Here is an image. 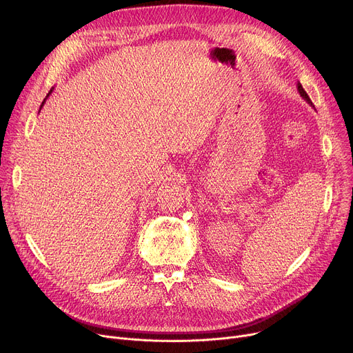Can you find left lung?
<instances>
[{
	"label": "left lung",
	"mask_w": 353,
	"mask_h": 353,
	"mask_svg": "<svg viewBox=\"0 0 353 353\" xmlns=\"http://www.w3.org/2000/svg\"><path fill=\"white\" fill-rule=\"evenodd\" d=\"M297 90H299V92H300V95H301V97L310 104V105H312V101L310 100V97H308V94L305 92V90L303 88V85H301V83H297Z\"/></svg>",
	"instance_id": "left-lung-1"
}]
</instances>
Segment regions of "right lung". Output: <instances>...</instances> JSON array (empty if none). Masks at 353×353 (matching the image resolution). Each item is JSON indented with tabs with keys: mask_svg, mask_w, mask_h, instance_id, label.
Here are the masks:
<instances>
[{
	"mask_svg": "<svg viewBox=\"0 0 353 353\" xmlns=\"http://www.w3.org/2000/svg\"><path fill=\"white\" fill-rule=\"evenodd\" d=\"M52 92H53V90H50V91H49V94H48V95H46V99H45V100H43V103H42V105H41V108H39V112H41V110H42V107H43V105H45V103H46V100H48V97H49V95H50V94H52Z\"/></svg>",
	"mask_w": 353,
	"mask_h": 353,
	"instance_id": "add662e5",
	"label": "right lung"
}]
</instances>
